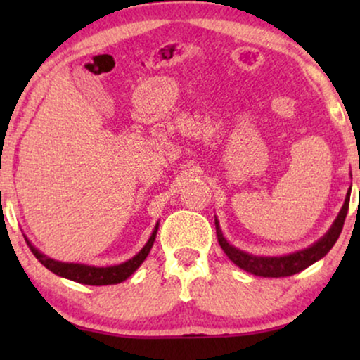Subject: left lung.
Wrapping results in <instances>:
<instances>
[{
  "mask_svg": "<svg viewBox=\"0 0 360 360\" xmlns=\"http://www.w3.org/2000/svg\"><path fill=\"white\" fill-rule=\"evenodd\" d=\"M349 198H351V188L347 190L342 208L336 216V219H334L331 228L328 229V233L324 234L321 239H318L316 243L309 245V248L297 250V252L278 255V257H269V255H254V254L244 252V250L234 248L233 244L228 243V239L224 238L223 231L219 228L218 218H214L218 243L221 245V249L224 250V254L229 257V260H233L239 269L245 270V272L257 275V277H275V278L290 277V275L302 272V270L309 267V265L318 262L319 259H323L324 255L333 249V245L336 244L339 234H341L342 231L344 219H346V214L349 210Z\"/></svg>",
  "mask_w": 360,
  "mask_h": 360,
  "instance_id": "obj_1",
  "label": "left lung"
}]
</instances>
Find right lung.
<instances>
[{"label":"right lung","instance_id":"right-lung-1","mask_svg":"<svg viewBox=\"0 0 360 360\" xmlns=\"http://www.w3.org/2000/svg\"><path fill=\"white\" fill-rule=\"evenodd\" d=\"M157 231H159V223L155 224L154 231H152L149 240H147L144 248L137 252L134 257L126 260V262L110 265V267H96V265H86V264H75V262H60V260L47 257L46 254H42L37 248H34L26 236V243L31 248V252L36 255V259L41 262L44 267L51 270L58 277L73 280V282L83 283V285H116L124 282L126 278H129L137 269L141 267V264L144 262L147 255H149L152 245H154Z\"/></svg>","mask_w":360,"mask_h":360}]
</instances>
